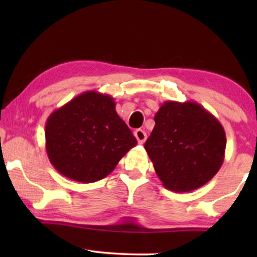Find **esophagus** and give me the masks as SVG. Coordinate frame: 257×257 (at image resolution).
<instances>
[{
	"label": "esophagus",
	"instance_id": "obj_1",
	"mask_svg": "<svg viewBox=\"0 0 257 257\" xmlns=\"http://www.w3.org/2000/svg\"><path fill=\"white\" fill-rule=\"evenodd\" d=\"M135 137L137 138V140H138L139 144L145 143V140L147 138L145 131H144V130H140V128L136 130V131H135Z\"/></svg>",
	"mask_w": 257,
	"mask_h": 257
}]
</instances>
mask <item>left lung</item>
Masks as SVG:
<instances>
[{
	"label": "left lung",
	"mask_w": 257,
	"mask_h": 257,
	"mask_svg": "<svg viewBox=\"0 0 257 257\" xmlns=\"http://www.w3.org/2000/svg\"><path fill=\"white\" fill-rule=\"evenodd\" d=\"M145 150L164 187L182 193L207 184L222 166L226 132L196 101L167 100L154 115Z\"/></svg>",
	"instance_id": "1"
}]
</instances>
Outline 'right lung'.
<instances>
[{"instance_id": "add662e5", "label": "right lung", "mask_w": 257, "mask_h": 257, "mask_svg": "<svg viewBox=\"0 0 257 257\" xmlns=\"http://www.w3.org/2000/svg\"><path fill=\"white\" fill-rule=\"evenodd\" d=\"M137 145L108 94L86 91L55 110L45 122V149L56 170L73 181L107 177Z\"/></svg>"}]
</instances>
